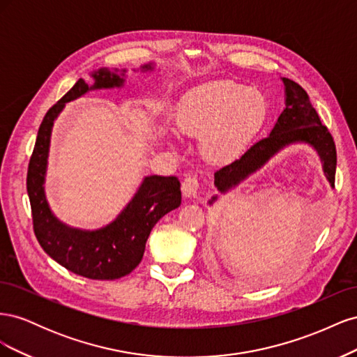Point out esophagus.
<instances>
[{"label": "esophagus", "instance_id": "1", "mask_svg": "<svg viewBox=\"0 0 357 357\" xmlns=\"http://www.w3.org/2000/svg\"><path fill=\"white\" fill-rule=\"evenodd\" d=\"M199 189V180L197 176H188L181 183L183 195L186 198H195Z\"/></svg>", "mask_w": 357, "mask_h": 357}]
</instances>
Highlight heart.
Returning a JSON list of instances; mask_svg holds the SVG:
<instances>
[{"instance_id": "1", "label": "heart", "mask_w": 357, "mask_h": 357, "mask_svg": "<svg viewBox=\"0 0 357 357\" xmlns=\"http://www.w3.org/2000/svg\"><path fill=\"white\" fill-rule=\"evenodd\" d=\"M266 110V101L259 91L215 80L195 86L183 96L176 122L181 134L202 135V152L208 159L228 162L261 131Z\"/></svg>"}]
</instances>
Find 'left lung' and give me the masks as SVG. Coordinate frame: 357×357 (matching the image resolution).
Listing matches in <instances>:
<instances>
[{
	"mask_svg": "<svg viewBox=\"0 0 357 357\" xmlns=\"http://www.w3.org/2000/svg\"><path fill=\"white\" fill-rule=\"evenodd\" d=\"M282 80L286 92V109L278 116L266 138L259 139L250 149L245 150L241 158L214 172V185L219 192L226 193L240 185L243 180L264 167L280 150L295 143H305L316 150L328 181L331 186L335 185L337 149H335L331 132L325 125H321L307 92L294 80L286 77ZM215 199L218 195H214L208 204H213Z\"/></svg>",
	"mask_w": 357,
	"mask_h": 357,
	"instance_id": "obj_1",
	"label": "left lung"
}]
</instances>
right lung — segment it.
<instances>
[{"label": "right lung", "instance_id": "right-lung-1", "mask_svg": "<svg viewBox=\"0 0 357 357\" xmlns=\"http://www.w3.org/2000/svg\"><path fill=\"white\" fill-rule=\"evenodd\" d=\"M139 70L152 71L153 63H146ZM125 73L126 70L100 68L92 73L95 80L92 86L79 79L43 119L28 165L26 190L32 225L40 245L53 261L68 271L91 280H116L134 271L142 262L146 241L153 226L181 204L177 177L147 176L121 214L100 229L71 228L62 223L49 207L45 181L53 122L66 102L80 98L86 92L121 88L125 83Z\"/></svg>", "mask_w": 357, "mask_h": 357}]
</instances>
